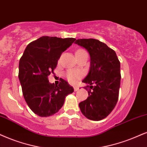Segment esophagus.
Listing matches in <instances>:
<instances>
[{"instance_id": "1", "label": "esophagus", "mask_w": 147, "mask_h": 147, "mask_svg": "<svg viewBox=\"0 0 147 147\" xmlns=\"http://www.w3.org/2000/svg\"><path fill=\"white\" fill-rule=\"evenodd\" d=\"M78 89H79V88L78 87V86H75V87H74V91H78Z\"/></svg>"}]
</instances>
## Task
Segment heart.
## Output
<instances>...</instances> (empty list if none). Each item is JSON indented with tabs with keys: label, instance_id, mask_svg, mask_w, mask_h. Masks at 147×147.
<instances>
[{
	"label": "heart",
	"instance_id": "1",
	"mask_svg": "<svg viewBox=\"0 0 147 147\" xmlns=\"http://www.w3.org/2000/svg\"><path fill=\"white\" fill-rule=\"evenodd\" d=\"M86 52L84 50H82V49H80V50H78L76 52V54H80L82 53V52ZM82 77V73L79 71H76L73 70H69L67 73V78L68 81L70 83H72V84H75L78 82V80Z\"/></svg>",
	"mask_w": 147,
	"mask_h": 147
}]
</instances>
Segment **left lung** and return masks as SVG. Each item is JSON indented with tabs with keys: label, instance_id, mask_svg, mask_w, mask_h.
Masks as SVG:
<instances>
[{
	"label": "left lung",
	"instance_id": "8db88e82",
	"mask_svg": "<svg viewBox=\"0 0 147 147\" xmlns=\"http://www.w3.org/2000/svg\"><path fill=\"white\" fill-rule=\"evenodd\" d=\"M76 44L84 48L90 57L89 72L82 80L88 97L79 104L87 119L100 121L108 117L119 99L121 83L120 62L117 54L106 43L95 39H80Z\"/></svg>",
	"mask_w": 147,
	"mask_h": 147
}]
</instances>
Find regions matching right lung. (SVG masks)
I'll use <instances>...</instances> for the list:
<instances>
[{
    "label": "right lung",
    "instance_id": "obj_1",
    "mask_svg": "<svg viewBox=\"0 0 147 147\" xmlns=\"http://www.w3.org/2000/svg\"><path fill=\"white\" fill-rule=\"evenodd\" d=\"M74 38L43 36L26 46L19 63V78L27 105L41 117H50L62 108L65 97L74 88L62 79L59 85L49 82L61 54L72 45Z\"/></svg>",
    "mask_w": 147,
    "mask_h": 147
}]
</instances>
